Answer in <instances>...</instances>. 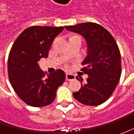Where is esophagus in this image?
<instances>
[{
    "label": "esophagus",
    "mask_w": 134,
    "mask_h": 134,
    "mask_svg": "<svg viewBox=\"0 0 134 134\" xmlns=\"http://www.w3.org/2000/svg\"><path fill=\"white\" fill-rule=\"evenodd\" d=\"M65 79L68 81H71V80H74L75 79V75H72V74H69L67 73L66 76H65Z\"/></svg>",
    "instance_id": "obj_1"
}]
</instances>
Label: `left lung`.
Masks as SVG:
<instances>
[{
    "label": "left lung",
    "mask_w": 134,
    "mask_h": 134,
    "mask_svg": "<svg viewBox=\"0 0 134 134\" xmlns=\"http://www.w3.org/2000/svg\"><path fill=\"white\" fill-rule=\"evenodd\" d=\"M65 27L81 35L87 44V56L81 71L88 75V78L83 83L81 77H76L81 82V88L73 96L85 105H100L110 97L120 79L119 47L110 32L98 24L88 22Z\"/></svg>",
    "instance_id": "1"
}]
</instances>
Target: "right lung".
Listing matches in <instances>:
<instances>
[{
	"label": "right lung",
	"instance_id": "obj_1",
	"mask_svg": "<svg viewBox=\"0 0 134 134\" xmlns=\"http://www.w3.org/2000/svg\"><path fill=\"white\" fill-rule=\"evenodd\" d=\"M63 27L33 26L18 36L8 58V75L13 90L27 104L40 107L51 104L65 79L61 69L44 76L39 61L47 58L51 44Z\"/></svg>",
	"mask_w": 134,
	"mask_h": 134
}]
</instances>
